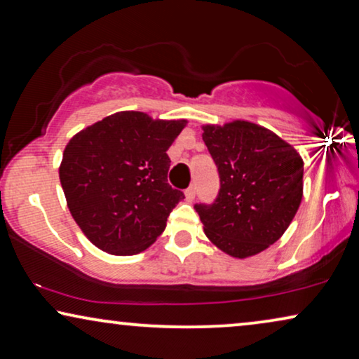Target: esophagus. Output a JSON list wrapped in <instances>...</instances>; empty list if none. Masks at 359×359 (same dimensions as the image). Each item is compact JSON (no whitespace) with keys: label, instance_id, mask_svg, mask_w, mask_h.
<instances>
[{"label":"esophagus","instance_id":"obj_1","mask_svg":"<svg viewBox=\"0 0 359 359\" xmlns=\"http://www.w3.org/2000/svg\"><path fill=\"white\" fill-rule=\"evenodd\" d=\"M195 194H196L195 185H190L189 189L185 190V198H187V201H194V200H195Z\"/></svg>","mask_w":359,"mask_h":359}]
</instances>
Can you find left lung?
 <instances>
[{"label": "left lung", "instance_id": "1", "mask_svg": "<svg viewBox=\"0 0 359 359\" xmlns=\"http://www.w3.org/2000/svg\"><path fill=\"white\" fill-rule=\"evenodd\" d=\"M201 136L221 182L215 203L195 205L205 234L236 259L260 254L299 208L302 158L273 131L245 120L205 125Z\"/></svg>", "mask_w": 359, "mask_h": 359}]
</instances>
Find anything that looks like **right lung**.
<instances>
[{
	"instance_id": "right-lung-1",
	"label": "right lung",
	"mask_w": 359,
	"mask_h": 359,
	"mask_svg": "<svg viewBox=\"0 0 359 359\" xmlns=\"http://www.w3.org/2000/svg\"><path fill=\"white\" fill-rule=\"evenodd\" d=\"M187 120H153L125 110L81 130L60 164L67 203L84 236L112 255L148 249L185 198L168 184L165 151Z\"/></svg>"
}]
</instances>
